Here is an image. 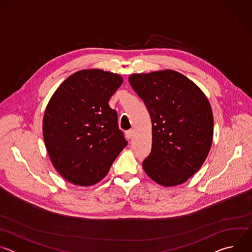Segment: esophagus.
Segmentation results:
<instances>
[{"mask_svg": "<svg viewBox=\"0 0 252 252\" xmlns=\"http://www.w3.org/2000/svg\"><path fill=\"white\" fill-rule=\"evenodd\" d=\"M133 133H134L133 129H129V130H126V138H127V139L131 138V137L133 136Z\"/></svg>", "mask_w": 252, "mask_h": 252, "instance_id": "1", "label": "esophagus"}]
</instances>
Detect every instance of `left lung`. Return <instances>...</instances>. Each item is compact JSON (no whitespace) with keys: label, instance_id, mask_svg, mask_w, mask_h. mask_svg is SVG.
I'll use <instances>...</instances> for the list:
<instances>
[{"label":"left lung","instance_id":"left-lung-1","mask_svg":"<svg viewBox=\"0 0 252 252\" xmlns=\"http://www.w3.org/2000/svg\"><path fill=\"white\" fill-rule=\"evenodd\" d=\"M128 80L153 125L152 152L143 169L164 187L186 183L201 167L211 147L213 116L208 99L194 83L171 69L133 74Z\"/></svg>","mask_w":252,"mask_h":252}]
</instances>
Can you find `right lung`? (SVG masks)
Segmentation results:
<instances>
[{
	"instance_id": "obj_1",
	"label": "right lung",
	"mask_w": 252,
	"mask_h": 252,
	"mask_svg": "<svg viewBox=\"0 0 252 252\" xmlns=\"http://www.w3.org/2000/svg\"><path fill=\"white\" fill-rule=\"evenodd\" d=\"M120 75L83 69L55 92L45 112L43 133L50 158L67 182L93 186L106 175L127 141L109 100Z\"/></svg>"
}]
</instances>
